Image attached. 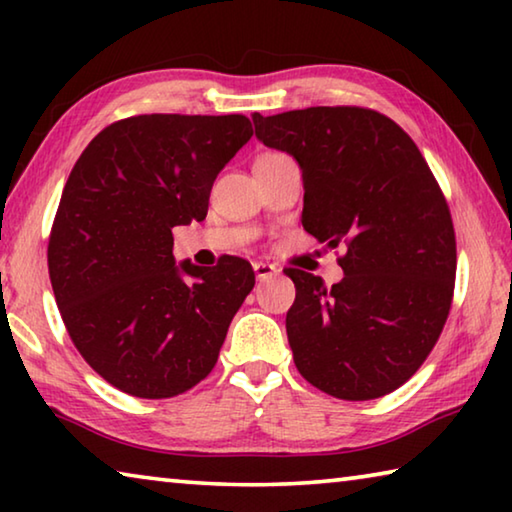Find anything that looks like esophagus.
I'll list each match as a JSON object with an SVG mask.
<instances>
[{"instance_id":"obj_1","label":"esophagus","mask_w":512,"mask_h":512,"mask_svg":"<svg viewBox=\"0 0 512 512\" xmlns=\"http://www.w3.org/2000/svg\"><path fill=\"white\" fill-rule=\"evenodd\" d=\"M253 268H255L257 280H266V277H273L280 273V268H277L275 264H268V262H255Z\"/></svg>"}]
</instances>
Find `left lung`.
<instances>
[{
  "label": "left lung",
  "instance_id": "obj_1",
  "mask_svg": "<svg viewBox=\"0 0 512 512\" xmlns=\"http://www.w3.org/2000/svg\"><path fill=\"white\" fill-rule=\"evenodd\" d=\"M259 142L296 158L302 225L339 257L343 280L287 268L293 361L339 400L393 393L415 375L449 316L456 280L452 214L429 164L393 119L357 106L253 115Z\"/></svg>",
  "mask_w": 512,
  "mask_h": 512
}]
</instances>
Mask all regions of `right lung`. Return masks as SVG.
I'll return each instance as SVG.
<instances>
[{
    "mask_svg": "<svg viewBox=\"0 0 512 512\" xmlns=\"http://www.w3.org/2000/svg\"><path fill=\"white\" fill-rule=\"evenodd\" d=\"M253 137L244 115H137L103 128L69 173L47 262L81 357L119 391L164 400L210 375L246 259H173L171 228L203 221L219 171Z\"/></svg>",
    "mask_w": 512,
    "mask_h": 512,
    "instance_id": "add662e5",
    "label": "right lung"
}]
</instances>
